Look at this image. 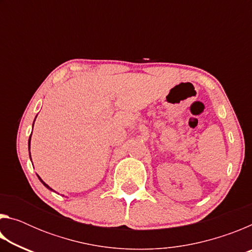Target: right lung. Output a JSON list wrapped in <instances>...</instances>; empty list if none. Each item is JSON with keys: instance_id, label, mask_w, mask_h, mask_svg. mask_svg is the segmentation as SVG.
<instances>
[{"instance_id": "1", "label": "right lung", "mask_w": 252, "mask_h": 252, "mask_svg": "<svg viewBox=\"0 0 252 252\" xmlns=\"http://www.w3.org/2000/svg\"><path fill=\"white\" fill-rule=\"evenodd\" d=\"M33 125H34V123H33ZM32 134V133H31ZM30 141H31V136H30V139H29V150H30ZM37 177H39V176H37ZM39 179H40V180H41V182L42 183H43V185L46 187V188H48V189H50V190H52V189H51V188L48 186V185H46V183L43 181V180H42V179L39 177Z\"/></svg>"}]
</instances>
